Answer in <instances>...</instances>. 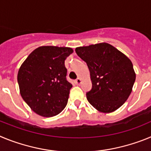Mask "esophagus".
<instances>
[{"instance_id": "esophagus-1", "label": "esophagus", "mask_w": 151, "mask_h": 151, "mask_svg": "<svg viewBox=\"0 0 151 151\" xmlns=\"http://www.w3.org/2000/svg\"><path fill=\"white\" fill-rule=\"evenodd\" d=\"M75 83L76 84V85H80V84L82 83V79L80 78H78L77 79L75 80Z\"/></svg>"}]
</instances>
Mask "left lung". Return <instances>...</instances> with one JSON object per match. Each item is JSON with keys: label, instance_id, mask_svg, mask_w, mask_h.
Instances as JSON below:
<instances>
[{"label": "left lung", "instance_id": "obj_1", "mask_svg": "<svg viewBox=\"0 0 151 151\" xmlns=\"http://www.w3.org/2000/svg\"><path fill=\"white\" fill-rule=\"evenodd\" d=\"M90 71L92 88L86 93L92 106L102 113L120 107L130 95L135 81L132 63L122 52L107 43L76 48Z\"/></svg>", "mask_w": 151, "mask_h": 151}]
</instances>
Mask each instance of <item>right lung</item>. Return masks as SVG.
Returning <instances> with one entry per match:
<instances>
[{
	"mask_svg": "<svg viewBox=\"0 0 151 151\" xmlns=\"http://www.w3.org/2000/svg\"><path fill=\"white\" fill-rule=\"evenodd\" d=\"M73 52L65 47H39L21 65L17 76L20 94L38 115L54 116L66 107L73 85L66 79L65 60Z\"/></svg>",
	"mask_w": 151,
	"mask_h": 151,
	"instance_id": "right-lung-1",
	"label": "right lung"
}]
</instances>
